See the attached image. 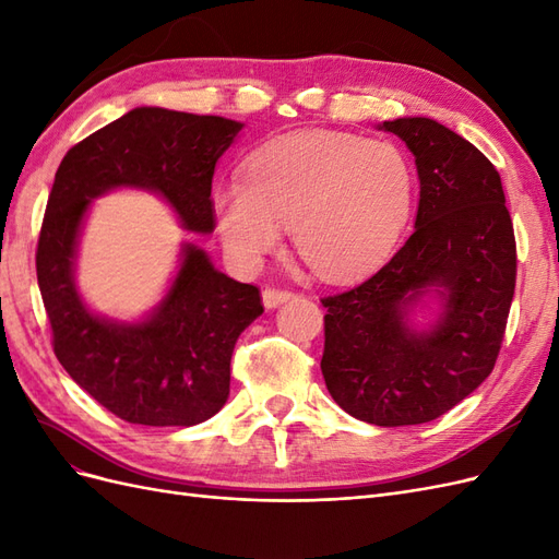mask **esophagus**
Returning a JSON list of instances; mask_svg holds the SVG:
<instances>
[{
	"label": "esophagus",
	"mask_w": 559,
	"mask_h": 559,
	"mask_svg": "<svg viewBox=\"0 0 559 559\" xmlns=\"http://www.w3.org/2000/svg\"><path fill=\"white\" fill-rule=\"evenodd\" d=\"M292 296H294V294L286 292V289H270V286H265V289H263V306H265L267 310H273V308L282 306V302L289 300Z\"/></svg>",
	"instance_id": "1"
}]
</instances>
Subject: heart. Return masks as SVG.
<instances>
[{
    "label": "heart",
    "instance_id": "1",
    "mask_svg": "<svg viewBox=\"0 0 559 559\" xmlns=\"http://www.w3.org/2000/svg\"><path fill=\"white\" fill-rule=\"evenodd\" d=\"M226 249L261 263L294 230L298 257L319 277L352 280L384 259L415 207V170L392 142L349 132L308 130L265 144L247 183L216 191Z\"/></svg>",
    "mask_w": 559,
    "mask_h": 559
}]
</instances>
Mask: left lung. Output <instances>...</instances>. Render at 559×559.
<instances>
[{"mask_svg": "<svg viewBox=\"0 0 559 559\" xmlns=\"http://www.w3.org/2000/svg\"><path fill=\"white\" fill-rule=\"evenodd\" d=\"M380 130L415 156V230L373 277L321 298V373L352 417L425 425L492 373L515 292V235L497 167L462 134L425 116ZM427 295L442 310L421 330L409 314Z\"/></svg>", "mask_w": 559, "mask_h": 559, "instance_id": "1", "label": "left lung"}]
</instances>
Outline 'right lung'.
I'll return each instance as SVG.
<instances>
[{
  "mask_svg": "<svg viewBox=\"0 0 559 559\" xmlns=\"http://www.w3.org/2000/svg\"><path fill=\"white\" fill-rule=\"evenodd\" d=\"M240 130L224 116L138 107L72 146L56 173L37 247L53 352L81 389L130 425L193 427L222 411L235 343L263 312L261 294L183 242L154 310L138 321L97 314L74 280L83 218L95 198L140 189L160 195L186 230L212 233L214 167Z\"/></svg>",
  "mask_w": 559,
  "mask_h": 559,
  "instance_id": "right-lung-1",
  "label": "right lung"
}]
</instances>
